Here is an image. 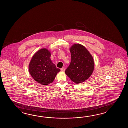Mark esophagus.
Instances as JSON below:
<instances>
[{"label": "esophagus", "mask_w": 128, "mask_h": 128, "mask_svg": "<svg viewBox=\"0 0 128 128\" xmlns=\"http://www.w3.org/2000/svg\"><path fill=\"white\" fill-rule=\"evenodd\" d=\"M61 70L62 71V72H64V71H65V68H64V67L61 68Z\"/></svg>", "instance_id": "esophagus-1"}]
</instances>
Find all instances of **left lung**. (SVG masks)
Returning <instances> with one entry per match:
<instances>
[{
  "instance_id": "1",
  "label": "left lung",
  "mask_w": 128,
  "mask_h": 128,
  "mask_svg": "<svg viewBox=\"0 0 128 128\" xmlns=\"http://www.w3.org/2000/svg\"><path fill=\"white\" fill-rule=\"evenodd\" d=\"M71 62L65 73L74 83H82L89 79L94 69L93 58L82 44H74L70 48Z\"/></svg>"
}]
</instances>
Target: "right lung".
Masks as SVG:
<instances>
[{
  "instance_id": "add662e5",
  "label": "right lung",
  "mask_w": 128,
  "mask_h": 128,
  "mask_svg": "<svg viewBox=\"0 0 128 128\" xmlns=\"http://www.w3.org/2000/svg\"><path fill=\"white\" fill-rule=\"evenodd\" d=\"M51 52L46 48L39 50L33 55L29 64V71L38 83L46 86L54 80L60 68L52 62Z\"/></svg>"
}]
</instances>
